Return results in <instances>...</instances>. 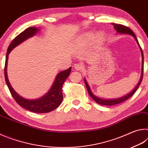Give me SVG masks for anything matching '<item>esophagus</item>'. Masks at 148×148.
I'll list each match as a JSON object with an SVG mask.
<instances>
[{
	"instance_id": "esophagus-1",
	"label": "esophagus",
	"mask_w": 148,
	"mask_h": 148,
	"mask_svg": "<svg viewBox=\"0 0 148 148\" xmlns=\"http://www.w3.org/2000/svg\"><path fill=\"white\" fill-rule=\"evenodd\" d=\"M74 69L76 71H81L83 69V65L79 63H76L74 65Z\"/></svg>"
}]
</instances>
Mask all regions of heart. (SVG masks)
Here are the masks:
<instances>
[{
  "mask_svg": "<svg viewBox=\"0 0 148 148\" xmlns=\"http://www.w3.org/2000/svg\"><path fill=\"white\" fill-rule=\"evenodd\" d=\"M102 34L101 32H98L96 34V40L97 41H101L102 39ZM94 38V34L92 32H87V33H85L80 36L78 38V42L79 43H83V44H87L92 41Z\"/></svg>",
  "mask_w": 148,
  "mask_h": 148,
  "instance_id": "obj_1",
  "label": "heart"
}]
</instances>
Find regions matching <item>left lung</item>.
<instances>
[{
	"instance_id": "obj_1",
	"label": "left lung",
	"mask_w": 148,
	"mask_h": 148,
	"mask_svg": "<svg viewBox=\"0 0 148 148\" xmlns=\"http://www.w3.org/2000/svg\"><path fill=\"white\" fill-rule=\"evenodd\" d=\"M112 25H114V29L116 30L117 33L119 34H129L132 36L133 38H134L135 40L137 42L138 45V47H140V50L141 51V54H142V71H141V76H140V80L138 82V83L136 85V86L134 87V89L132 90L131 92H130L129 93H128L125 96H123L121 97H119V98L117 99H102V98H100V97L96 96L91 91V89H90V87L89 86L88 83L87 82V80L86 78H84V82H85V84H86V88L87 89V91H88V93L91 97V98L94 100V101L97 102V103L101 105H105V106H112V105H116L117 104L121 103V102H123L126 101L128 99H129L130 97H131L132 95L134 94V92L136 91V90L138 88L139 86L141 84L142 80V77H143V74H144V54H143V51H142V49L140 47V44L138 43V41L137 40L136 36H135V34H134V32L132 31V30L130 29L129 27H125L124 25H119V24H116V23H112Z\"/></svg>"
}]
</instances>
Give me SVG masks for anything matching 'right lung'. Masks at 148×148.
<instances>
[{"label":"right lung","mask_w":148,"mask_h":148,"mask_svg":"<svg viewBox=\"0 0 148 148\" xmlns=\"http://www.w3.org/2000/svg\"><path fill=\"white\" fill-rule=\"evenodd\" d=\"M39 31L40 29L36 27H29L24 31L21 32L19 35H17L11 42L8 50H7L4 67V76L6 83L8 87L12 97L19 106L27 110H29V111L35 112V113H47V112H50L52 110L56 109L62 102V99H63L62 87L65 80L68 78L70 73H71V66L67 70L59 72L48 92L40 98L36 99H27L23 98V97L16 92L10 85L8 78V75H7V64H8V55L12 50L20 44H21L22 42L25 41L26 40L34 36Z\"/></svg>","instance_id":"right-lung-1"}]
</instances>
